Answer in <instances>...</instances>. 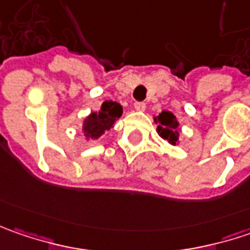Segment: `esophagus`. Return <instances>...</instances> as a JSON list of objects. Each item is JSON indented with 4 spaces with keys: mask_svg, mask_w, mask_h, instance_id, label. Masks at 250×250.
<instances>
[{
    "mask_svg": "<svg viewBox=\"0 0 250 250\" xmlns=\"http://www.w3.org/2000/svg\"><path fill=\"white\" fill-rule=\"evenodd\" d=\"M133 107H135V110L136 111H143L146 108V103H143V101H136Z\"/></svg>",
    "mask_w": 250,
    "mask_h": 250,
    "instance_id": "esophagus-1",
    "label": "esophagus"
}]
</instances>
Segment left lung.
<instances>
[{"label": "left lung", "mask_w": 250, "mask_h": 250, "mask_svg": "<svg viewBox=\"0 0 250 250\" xmlns=\"http://www.w3.org/2000/svg\"><path fill=\"white\" fill-rule=\"evenodd\" d=\"M156 122L159 124V135L163 139L168 140L171 145H175L178 140V121L175 115L169 111H163L159 117L156 118Z\"/></svg>", "instance_id": "8db88e82"}]
</instances>
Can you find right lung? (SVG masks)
Returning a JSON list of instances; mask_svg holds the SVG:
<instances>
[{
	"label": "right lung",
	"mask_w": 250,
	"mask_h": 250,
	"mask_svg": "<svg viewBox=\"0 0 250 250\" xmlns=\"http://www.w3.org/2000/svg\"><path fill=\"white\" fill-rule=\"evenodd\" d=\"M122 115V107L115 101H104L99 112L90 114L84 124L83 130L87 138L97 139L114 125V122Z\"/></svg>",
	"instance_id": "right-lung-1"
}]
</instances>
